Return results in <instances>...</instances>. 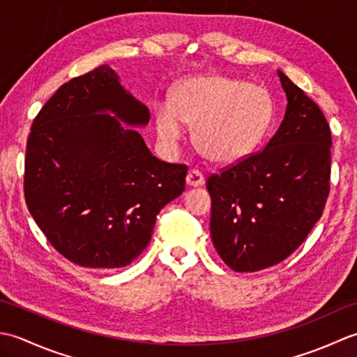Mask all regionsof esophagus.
<instances>
[{
  "label": "esophagus",
  "instance_id": "esophagus-1",
  "mask_svg": "<svg viewBox=\"0 0 357 357\" xmlns=\"http://www.w3.org/2000/svg\"><path fill=\"white\" fill-rule=\"evenodd\" d=\"M185 181L188 187H201L206 184V178H204V174L199 170H195V169L188 172Z\"/></svg>",
  "mask_w": 357,
  "mask_h": 357
}]
</instances>
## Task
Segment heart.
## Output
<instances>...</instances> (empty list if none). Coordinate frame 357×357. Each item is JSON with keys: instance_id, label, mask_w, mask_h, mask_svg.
I'll use <instances>...</instances> for the list:
<instances>
[{"instance_id": "1", "label": "heart", "mask_w": 357, "mask_h": 357, "mask_svg": "<svg viewBox=\"0 0 357 357\" xmlns=\"http://www.w3.org/2000/svg\"><path fill=\"white\" fill-rule=\"evenodd\" d=\"M273 118L268 90L224 75H199L179 81L170 102L155 109L158 136L169 147L183 139L185 124L204 156L233 164L247 158L267 133Z\"/></svg>"}]
</instances>
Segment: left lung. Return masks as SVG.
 Here are the masks:
<instances>
[{"mask_svg":"<svg viewBox=\"0 0 357 357\" xmlns=\"http://www.w3.org/2000/svg\"><path fill=\"white\" fill-rule=\"evenodd\" d=\"M285 116L262 151L207 179L210 233L234 271L282 262L319 221L330 193L331 133L302 89L278 70Z\"/></svg>","mask_w":357,"mask_h":357,"instance_id":"left-lung-1","label":"left lung"}]
</instances>
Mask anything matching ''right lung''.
Segmentation results:
<instances>
[{
  "mask_svg": "<svg viewBox=\"0 0 357 357\" xmlns=\"http://www.w3.org/2000/svg\"><path fill=\"white\" fill-rule=\"evenodd\" d=\"M150 112L109 64L59 87L26 150L24 196L50 244L73 264L119 268L149 245L156 216L185 188L187 165L159 161L138 130Z\"/></svg>",
  "mask_w": 357,
  "mask_h": 357,
  "instance_id": "add662e5",
  "label": "right lung"
}]
</instances>
